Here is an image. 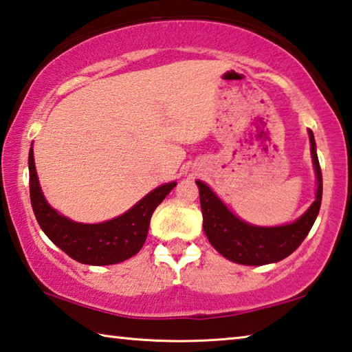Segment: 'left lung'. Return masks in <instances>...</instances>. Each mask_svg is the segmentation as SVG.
<instances>
[{"label": "left lung", "instance_id": "left-lung-1", "mask_svg": "<svg viewBox=\"0 0 352 352\" xmlns=\"http://www.w3.org/2000/svg\"><path fill=\"white\" fill-rule=\"evenodd\" d=\"M309 140L314 170H316L318 184L317 195L316 201L303 217H300L292 224L258 227L244 223L224 206V202L212 192L210 187L204 182L196 181L199 188L202 218H204L202 227H204L208 241L227 260L244 264V266H263V264L285 260L303 243L316 223L323 195L322 168H320L316 151V139L311 129Z\"/></svg>", "mask_w": 352, "mask_h": 352}]
</instances>
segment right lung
Masks as SVG:
<instances>
[{
    "mask_svg": "<svg viewBox=\"0 0 352 352\" xmlns=\"http://www.w3.org/2000/svg\"><path fill=\"white\" fill-rule=\"evenodd\" d=\"M176 182L165 184L129 208L126 213L100 224H82L61 217L47 204L36 176L34 151L29 150L30 204L41 230L72 260L91 266H108L134 256L144 245L150 219Z\"/></svg>",
    "mask_w": 352,
    "mask_h": 352,
    "instance_id": "right-lung-1",
    "label": "right lung"
}]
</instances>
